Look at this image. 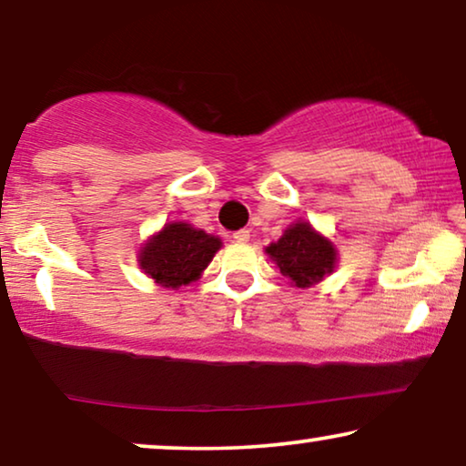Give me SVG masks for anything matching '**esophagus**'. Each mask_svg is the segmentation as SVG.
Returning <instances> with one entry per match:
<instances>
[{"label": "esophagus", "mask_w": 466, "mask_h": 466, "mask_svg": "<svg viewBox=\"0 0 466 466\" xmlns=\"http://www.w3.org/2000/svg\"><path fill=\"white\" fill-rule=\"evenodd\" d=\"M233 239L239 241V244H246V241L250 239V231H246V228H239V231L233 233Z\"/></svg>", "instance_id": "1"}]
</instances>
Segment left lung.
<instances>
[{"label": "left lung", "instance_id": "obj_1", "mask_svg": "<svg viewBox=\"0 0 466 466\" xmlns=\"http://www.w3.org/2000/svg\"><path fill=\"white\" fill-rule=\"evenodd\" d=\"M276 260L279 273L295 282L299 289L320 282L335 267V248L311 228L308 222H297L286 228L276 244L267 248Z\"/></svg>", "mask_w": 466, "mask_h": 466}]
</instances>
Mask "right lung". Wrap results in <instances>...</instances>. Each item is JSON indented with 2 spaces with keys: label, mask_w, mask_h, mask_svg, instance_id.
Segmentation results:
<instances>
[{
  "label": "right lung",
  "mask_w": 466,
  "mask_h": 466,
  "mask_svg": "<svg viewBox=\"0 0 466 466\" xmlns=\"http://www.w3.org/2000/svg\"><path fill=\"white\" fill-rule=\"evenodd\" d=\"M218 248V238L187 222H171L144 246L139 265L165 289H180L201 276Z\"/></svg>",
  "instance_id": "right-lung-1"
}]
</instances>
